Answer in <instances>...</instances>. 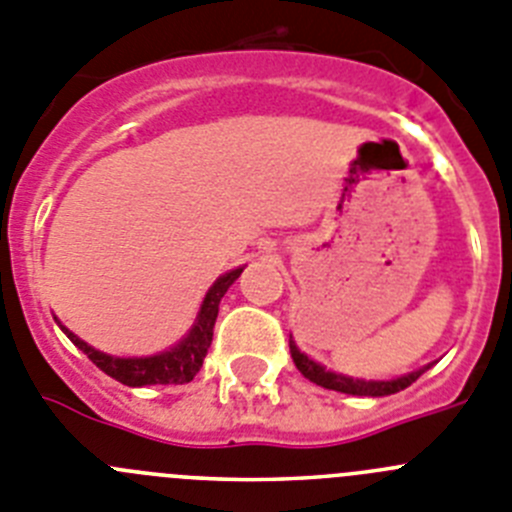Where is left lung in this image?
Masks as SVG:
<instances>
[{"mask_svg":"<svg viewBox=\"0 0 512 512\" xmlns=\"http://www.w3.org/2000/svg\"><path fill=\"white\" fill-rule=\"evenodd\" d=\"M290 357L296 362V367L301 370L303 377H308L311 382L321 385L326 390H336V393H347V395H370V398H380V395H393L405 390L411 382H416L423 372L431 365H426L423 370L408 372L403 377H395V380H354V377L347 375H336V372H329L326 367H321L319 362L308 359L301 349L296 347V342L290 339Z\"/></svg>","mask_w":512,"mask_h":512,"instance_id":"obj_1","label":"left lung"}]
</instances>
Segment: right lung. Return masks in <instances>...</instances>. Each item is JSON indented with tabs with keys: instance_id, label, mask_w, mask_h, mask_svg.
Returning <instances> with one entry per match:
<instances>
[{
	"instance_id": "add662e5",
	"label": "right lung",
	"mask_w": 512,
	"mask_h": 512,
	"mask_svg": "<svg viewBox=\"0 0 512 512\" xmlns=\"http://www.w3.org/2000/svg\"><path fill=\"white\" fill-rule=\"evenodd\" d=\"M242 270L245 267L229 270L227 275H222L211 285L204 303H201V311L196 316L193 329L170 352L153 354V357H112V354H104L99 349L89 347L84 339H78L66 326H61V329L101 372H107L109 377H114L122 385H130V388H142V385H186L204 365V357L211 347V336H214L216 316H219V303H222L224 293L239 278Z\"/></svg>"
}]
</instances>
